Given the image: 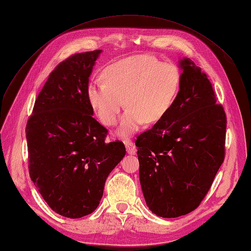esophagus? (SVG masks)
I'll return each mask as SVG.
<instances>
[{"label":"esophagus","mask_w":251,"mask_h":251,"mask_svg":"<svg viewBox=\"0 0 251 251\" xmlns=\"http://www.w3.org/2000/svg\"><path fill=\"white\" fill-rule=\"evenodd\" d=\"M124 143H125V146H126L127 154H130V155H135L136 154V151H137V149H136L135 144L131 140L126 139V140H124Z\"/></svg>","instance_id":"obj_1"}]
</instances>
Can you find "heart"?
<instances>
[{"mask_svg":"<svg viewBox=\"0 0 251 251\" xmlns=\"http://www.w3.org/2000/svg\"><path fill=\"white\" fill-rule=\"evenodd\" d=\"M103 78L88 85L89 102L108 126L117 123L125 102L117 134L126 137L144 124L157 123L172 107L180 86L178 68L150 54H135L111 64Z\"/></svg>","mask_w":251,"mask_h":251,"instance_id":"b5f03b06","label":"heart"}]
</instances>
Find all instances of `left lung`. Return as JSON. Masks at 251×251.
Here are the masks:
<instances>
[{"label":"left lung","mask_w":251,"mask_h":251,"mask_svg":"<svg viewBox=\"0 0 251 251\" xmlns=\"http://www.w3.org/2000/svg\"><path fill=\"white\" fill-rule=\"evenodd\" d=\"M178 94L165 116L138 136L139 180L144 200L162 218L199 206L224 160L226 116L206 74L180 58Z\"/></svg>","instance_id":"8db88e82"}]
</instances>
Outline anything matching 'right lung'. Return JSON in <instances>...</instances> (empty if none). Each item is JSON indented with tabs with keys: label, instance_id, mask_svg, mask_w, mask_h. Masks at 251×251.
Masks as SVG:
<instances>
[{
	"label": "right lung",
	"instance_id": "add662e5",
	"mask_svg": "<svg viewBox=\"0 0 251 251\" xmlns=\"http://www.w3.org/2000/svg\"><path fill=\"white\" fill-rule=\"evenodd\" d=\"M102 50L60 63L37 96L26 126L29 173L56 214L77 219L93 212L105 180L126 155L121 141L105 142L108 130L93 117L89 78Z\"/></svg>",
	"mask_w": 251,
	"mask_h": 251
}]
</instances>
